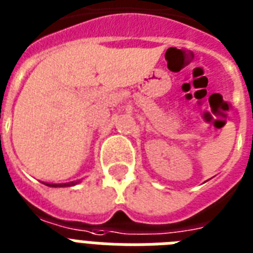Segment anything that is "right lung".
Masks as SVG:
<instances>
[{"label": "right lung", "mask_w": 253, "mask_h": 253, "mask_svg": "<svg viewBox=\"0 0 253 253\" xmlns=\"http://www.w3.org/2000/svg\"><path fill=\"white\" fill-rule=\"evenodd\" d=\"M80 183V179L79 180H74V182H67V183H44L49 187H71V186H75V184Z\"/></svg>", "instance_id": "obj_1"}]
</instances>
